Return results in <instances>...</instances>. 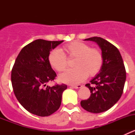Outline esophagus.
<instances>
[{"instance_id": "34e87169", "label": "esophagus", "mask_w": 135, "mask_h": 135, "mask_svg": "<svg viewBox=\"0 0 135 135\" xmlns=\"http://www.w3.org/2000/svg\"><path fill=\"white\" fill-rule=\"evenodd\" d=\"M71 86L72 87V88H74V89H80V88H81V87L82 86L81 84H77V85H71Z\"/></svg>"}]
</instances>
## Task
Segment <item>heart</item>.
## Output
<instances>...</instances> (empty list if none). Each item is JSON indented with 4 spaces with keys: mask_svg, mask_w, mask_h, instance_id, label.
<instances>
[{
    "mask_svg": "<svg viewBox=\"0 0 135 135\" xmlns=\"http://www.w3.org/2000/svg\"><path fill=\"white\" fill-rule=\"evenodd\" d=\"M59 50H53L49 53L48 61L56 71L61 72L67 68L69 59H74L73 65L76 68L67 70L59 76L62 82L75 84L84 81L89 76L99 74L103 66L102 53L96 48H90L88 44L82 42H71Z\"/></svg>",
    "mask_w": 135,
    "mask_h": 135,
    "instance_id": "obj_1",
    "label": "heart"
}]
</instances>
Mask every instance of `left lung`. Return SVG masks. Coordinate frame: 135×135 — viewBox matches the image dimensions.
Wrapping results in <instances>:
<instances>
[{
  "instance_id": "1",
  "label": "left lung",
  "mask_w": 135,
  "mask_h": 135,
  "mask_svg": "<svg viewBox=\"0 0 135 135\" xmlns=\"http://www.w3.org/2000/svg\"><path fill=\"white\" fill-rule=\"evenodd\" d=\"M84 40L95 42L99 45L103 63L99 74L85 85L91 94L88 99L81 101L80 105L85 110L98 114L110 109L120 99L126 81V70L120 51L114 45L100 37Z\"/></svg>"
}]
</instances>
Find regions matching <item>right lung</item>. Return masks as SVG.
Returning a JSON list of instances; mask_svg holds the SVG:
<instances>
[{
    "mask_svg": "<svg viewBox=\"0 0 135 135\" xmlns=\"http://www.w3.org/2000/svg\"><path fill=\"white\" fill-rule=\"evenodd\" d=\"M63 41L38 39L25 46L17 57L11 71L12 86L17 99L31 114L49 116L60 107L67 85L51 87L46 83L57 76L49 63L50 51Z\"/></svg>",
    "mask_w": 135,
    "mask_h": 135,
    "instance_id": "add662e5",
    "label": "right lung"
}]
</instances>
